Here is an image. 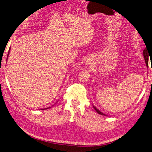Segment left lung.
Wrapping results in <instances>:
<instances>
[{"label": "left lung", "mask_w": 152, "mask_h": 152, "mask_svg": "<svg viewBox=\"0 0 152 152\" xmlns=\"http://www.w3.org/2000/svg\"><path fill=\"white\" fill-rule=\"evenodd\" d=\"M144 48V50H143V56H144V60H145V63H146V65L147 66H148V59H149V56H150V54H148V48L147 49L146 48ZM93 107L94 109H95V111H96L98 114L100 115H104V116H106V115H105L104 113H103L101 112L100 110H98V109L97 108L95 107L94 105H93Z\"/></svg>", "instance_id": "left-lung-1"}]
</instances>
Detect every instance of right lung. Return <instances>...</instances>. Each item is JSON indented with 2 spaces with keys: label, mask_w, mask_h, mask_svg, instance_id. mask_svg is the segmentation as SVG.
I'll return each mask as SVG.
<instances>
[{
  "label": "right lung",
  "mask_w": 152,
  "mask_h": 152,
  "mask_svg": "<svg viewBox=\"0 0 152 152\" xmlns=\"http://www.w3.org/2000/svg\"><path fill=\"white\" fill-rule=\"evenodd\" d=\"M10 48L9 49V52H8V56H9V52H10ZM7 59H8V58H7ZM51 107H47V108H45V109H43V110H44V109H49V108H50Z\"/></svg>",
  "instance_id": "obj_1"
}]
</instances>
